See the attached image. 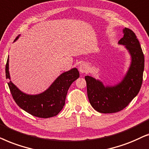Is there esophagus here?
I'll use <instances>...</instances> for the list:
<instances>
[{"label": "esophagus", "instance_id": "1", "mask_svg": "<svg viewBox=\"0 0 149 149\" xmlns=\"http://www.w3.org/2000/svg\"><path fill=\"white\" fill-rule=\"evenodd\" d=\"M79 71L81 73H85L88 71V67L86 64H82L79 66Z\"/></svg>", "mask_w": 149, "mask_h": 149}]
</instances>
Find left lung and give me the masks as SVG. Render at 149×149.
Returning <instances> with one entry per match:
<instances>
[{
	"mask_svg": "<svg viewBox=\"0 0 149 149\" xmlns=\"http://www.w3.org/2000/svg\"><path fill=\"white\" fill-rule=\"evenodd\" d=\"M123 37L118 44L125 45L130 53L131 64L127 72L114 86H106L91 76H85L89 102L99 112H119L129 105L141 88L144 69V56L136 35L127 28L123 29Z\"/></svg>",
	"mask_w": 149,
	"mask_h": 149,
	"instance_id": "1",
	"label": "left lung"
}]
</instances>
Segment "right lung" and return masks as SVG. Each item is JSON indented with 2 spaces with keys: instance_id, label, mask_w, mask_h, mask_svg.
<instances>
[{
  "instance_id": "add662e5",
  "label": "right lung",
  "mask_w": 149,
  "mask_h": 149,
  "mask_svg": "<svg viewBox=\"0 0 149 149\" xmlns=\"http://www.w3.org/2000/svg\"><path fill=\"white\" fill-rule=\"evenodd\" d=\"M19 36L14 41L19 38ZM5 73L6 78L9 80L8 86L17 106L39 118H50L56 116L65 106L67 91L71 84L80 77L78 69L73 68L61 74L44 92L37 95H28L22 92L10 80L9 56L5 67Z\"/></svg>"
}]
</instances>
